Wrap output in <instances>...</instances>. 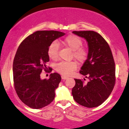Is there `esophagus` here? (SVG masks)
Listing matches in <instances>:
<instances>
[{
  "mask_svg": "<svg viewBox=\"0 0 129 129\" xmlns=\"http://www.w3.org/2000/svg\"><path fill=\"white\" fill-rule=\"evenodd\" d=\"M61 79L63 80H66V79H68V77H66V76H61Z\"/></svg>",
  "mask_w": 129,
  "mask_h": 129,
  "instance_id": "1",
  "label": "esophagus"
}]
</instances>
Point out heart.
I'll list each match as a JSON object with an SVG mask.
<instances>
[{"label":"heart","instance_id":"obj_1","mask_svg":"<svg viewBox=\"0 0 129 129\" xmlns=\"http://www.w3.org/2000/svg\"><path fill=\"white\" fill-rule=\"evenodd\" d=\"M63 43L73 51V57L76 60L80 63H83L86 60L88 53L85 48L81 47L83 42L79 37L74 34H70L63 40ZM58 50L59 45L56 41H53L51 43L47 50L48 57L53 60L57 59ZM77 68V63L74 61L60 62L56 64L55 70L62 75L68 76L71 75Z\"/></svg>","mask_w":129,"mask_h":129}]
</instances>
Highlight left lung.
I'll return each mask as SVG.
<instances>
[{"mask_svg":"<svg viewBox=\"0 0 129 129\" xmlns=\"http://www.w3.org/2000/svg\"><path fill=\"white\" fill-rule=\"evenodd\" d=\"M84 38L88 44L87 58L80 73L89 81L87 84L74 79L72 89L74 100L87 108L100 106L108 98L115 84V63L108 44L99 34L93 31H73ZM85 80V79H84Z\"/></svg>","mask_w":129,"mask_h":129,"instance_id":"obj_1","label":"left lung"}]
</instances>
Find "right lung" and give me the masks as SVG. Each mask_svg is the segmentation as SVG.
<instances>
[{"label": "right lung", "mask_w": 129, "mask_h": 129, "mask_svg": "<svg viewBox=\"0 0 129 129\" xmlns=\"http://www.w3.org/2000/svg\"><path fill=\"white\" fill-rule=\"evenodd\" d=\"M64 34L56 31H36L26 37L16 51L13 64L15 90L21 100L31 108H42L55 98L60 75L52 73L48 79H41V73L47 68L50 44Z\"/></svg>", "instance_id": "add662e5"}]
</instances>
